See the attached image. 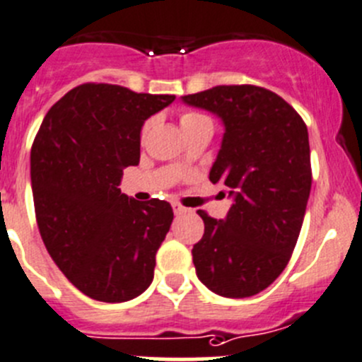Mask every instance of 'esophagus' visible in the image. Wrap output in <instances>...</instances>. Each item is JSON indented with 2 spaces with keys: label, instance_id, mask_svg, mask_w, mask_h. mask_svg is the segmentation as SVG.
<instances>
[{
  "label": "esophagus",
  "instance_id": "obj_1",
  "mask_svg": "<svg viewBox=\"0 0 362 362\" xmlns=\"http://www.w3.org/2000/svg\"><path fill=\"white\" fill-rule=\"evenodd\" d=\"M172 209H174L175 215H183V213L188 211V209L185 208V206L179 204V202H172Z\"/></svg>",
  "mask_w": 362,
  "mask_h": 362
}]
</instances>
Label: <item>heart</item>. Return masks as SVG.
I'll return each instance as SVG.
<instances>
[{
    "instance_id": "heart-1",
    "label": "heart",
    "mask_w": 362,
    "mask_h": 362,
    "mask_svg": "<svg viewBox=\"0 0 362 362\" xmlns=\"http://www.w3.org/2000/svg\"><path fill=\"white\" fill-rule=\"evenodd\" d=\"M206 120H209V119L206 115H202V113H199V112H185L183 115H181V119H179V122H181V127H183V129H187V127L195 126V124H199V122H206ZM147 127H149V124H146V127H144V132H146Z\"/></svg>"
}]
</instances>
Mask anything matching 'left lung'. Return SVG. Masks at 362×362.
Wrapping results in <instances>:
<instances>
[{
    "mask_svg": "<svg viewBox=\"0 0 362 362\" xmlns=\"http://www.w3.org/2000/svg\"><path fill=\"white\" fill-rule=\"evenodd\" d=\"M183 103L222 119L226 133L209 181L229 190L226 220H204L192 249L195 272L220 297H252L286 268L311 192L308 126L281 95L254 85H220Z\"/></svg>",
    "mask_w": 362,
    "mask_h": 362,
    "instance_id": "8db88e82",
    "label": "left lung"
}]
</instances>
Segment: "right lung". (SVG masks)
Returning <instances> with one entry per match:
<instances>
[{
    "mask_svg": "<svg viewBox=\"0 0 362 362\" xmlns=\"http://www.w3.org/2000/svg\"><path fill=\"white\" fill-rule=\"evenodd\" d=\"M175 95L108 83L69 90L44 117L32 146V192L40 236L81 293L126 302L149 288L170 229L168 202H139L119 188L140 161V132Z\"/></svg>",
    "mask_w": 362,
    "mask_h": 362,
    "instance_id": "obj_1",
    "label": "right lung"
}]
</instances>
